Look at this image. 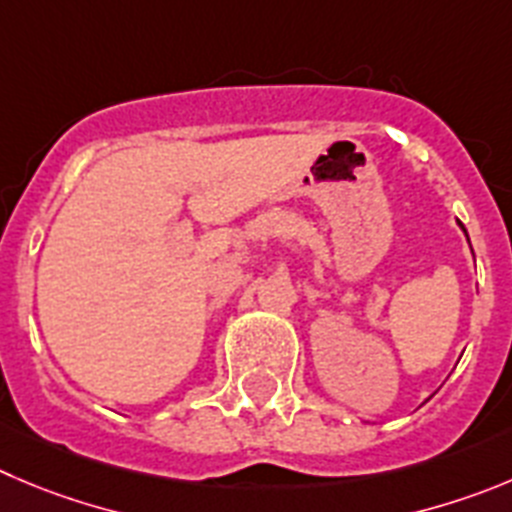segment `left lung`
Returning <instances> with one entry per match:
<instances>
[{
    "label": "left lung",
    "mask_w": 512,
    "mask_h": 512,
    "mask_svg": "<svg viewBox=\"0 0 512 512\" xmlns=\"http://www.w3.org/2000/svg\"><path fill=\"white\" fill-rule=\"evenodd\" d=\"M460 227H462V222H460ZM462 229H465V227H462Z\"/></svg>",
    "instance_id": "obj_1"
}]
</instances>
